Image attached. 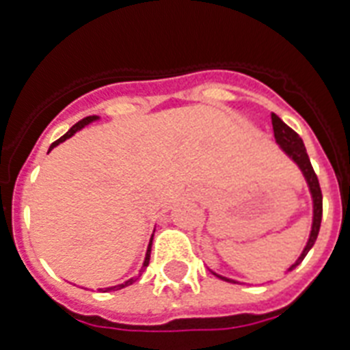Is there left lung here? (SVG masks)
I'll return each mask as SVG.
<instances>
[{
  "mask_svg": "<svg viewBox=\"0 0 350 350\" xmlns=\"http://www.w3.org/2000/svg\"><path fill=\"white\" fill-rule=\"evenodd\" d=\"M272 129H274V137H276V143L282 147V150L287 154L288 158L293 159L294 163L298 165L299 170L304 172V178L307 181V185H309L310 196H312V227H310V234H309V241L305 245L304 252L299 254V258L294 261L293 265L288 267V271H293L296 267L304 261V258L307 256L310 249H312V245H314L316 238H318V232H320V225H321V213H323V198H321V189H320V181H318V176H316L314 169H312V165H310L309 154L305 150L304 139L296 134V132L287 125V123H283L276 114H272ZM214 276H218L219 280H225V282L230 283H238L230 280V278L219 276L216 272H213Z\"/></svg>",
  "mask_w": 350,
  "mask_h": 350,
  "instance_id": "obj_1",
  "label": "left lung"
}]
</instances>
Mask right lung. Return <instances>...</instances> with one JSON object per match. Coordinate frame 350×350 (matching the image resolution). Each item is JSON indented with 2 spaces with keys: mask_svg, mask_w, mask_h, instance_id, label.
<instances>
[{
  "mask_svg": "<svg viewBox=\"0 0 350 350\" xmlns=\"http://www.w3.org/2000/svg\"><path fill=\"white\" fill-rule=\"evenodd\" d=\"M96 120H98V116H87V118H83V120H81V121H78L76 125L70 126V129H68L67 134H63V136L59 137L57 142L52 143L51 148H49V150H52V148L56 147V145H59V143H62V142H65V139H68V137H70V136H74V134H76V132H78V131H81V129H83L85 125H89V123H92V121H96ZM150 247H152V238H150V243H148L147 254H145V261H143V267H142V271H139V274H142V272L145 271V269H147L148 261H150ZM136 280H137V278H131V280H126L125 283H120V285H114V287L100 288V291H103V293H109V291H120V288L126 287V285H132V283L136 282Z\"/></svg>",
  "mask_w": 350,
  "mask_h": 350,
  "instance_id": "1",
  "label": "right lung"
}]
</instances>
